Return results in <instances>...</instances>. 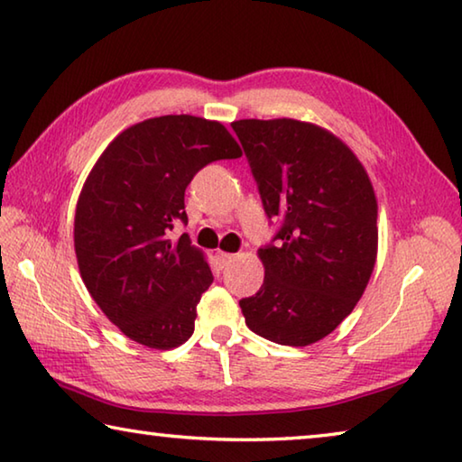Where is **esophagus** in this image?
Listing matches in <instances>:
<instances>
[{"label": "esophagus", "instance_id": "34e87169", "mask_svg": "<svg viewBox=\"0 0 462 462\" xmlns=\"http://www.w3.org/2000/svg\"><path fill=\"white\" fill-rule=\"evenodd\" d=\"M233 254H226V252H218V262H221V265H226L231 260H233Z\"/></svg>", "mask_w": 462, "mask_h": 462}]
</instances>
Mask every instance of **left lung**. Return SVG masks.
<instances>
[{"mask_svg":"<svg viewBox=\"0 0 462 462\" xmlns=\"http://www.w3.org/2000/svg\"><path fill=\"white\" fill-rule=\"evenodd\" d=\"M278 231L260 247L265 278L239 300L272 343L320 341L353 312L377 255V200L365 168L327 129L296 119L231 124Z\"/></svg>","mask_w":462,"mask_h":462,"instance_id":"left-lung-1","label":"left lung"}]
</instances>
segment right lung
<instances>
[{
	"mask_svg": "<svg viewBox=\"0 0 462 462\" xmlns=\"http://www.w3.org/2000/svg\"><path fill=\"white\" fill-rule=\"evenodd\" d=\"M239 156L218 121L162 116L127 127L97 160L77 202V262L88 294L132 341L166 351L194 333L213 273L186 233H170L189 223L194 174Z\"/></svg>",
	"mask_w": 462,
	"mask_h": 462,
	"instance_id": "right-lung-1",
	"label": "right lung"
}]
</instances>
